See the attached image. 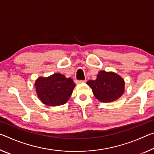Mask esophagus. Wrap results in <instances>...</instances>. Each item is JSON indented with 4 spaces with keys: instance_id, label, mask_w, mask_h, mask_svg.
<instances>
[{
    "instance_id": "1",
    "label": "esophagus",
    "mask_w": 154,
    "mask_h": 154,
    "mask_svg": "<svg viewBox=\"0 0 154 154\" xmlns=\"http://www.w3.org/2000/svg\"><path fill=\"white\" fill-rule=\"evenodd\" d=\"M86 82V80H79V81H77V84H82V83Z\"/></svg>"
}]
</instances>
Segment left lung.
I'll use <instances>...</instances> for the list:
<instances>
[{
    "instance_id": "left-lung-1",
    "label": "left lung",
    "mask_w": 154,
    "mask_h": 154,
    "mask_svg": "<svg viewBox=\"0 0 154 154\" xmlns=\"http://www.w3.org/2000/svg\"><path fill=\"white\" fill-rule=\"evenodd\" d=\"M86 84L91 88L94 97L103 103H110L119 99L125 91V81L114 72L99 71L95 80Z\"/></svg>"
}]
</instances>
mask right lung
<instances>
[{
	"label": "right lung",
	"mask_w": 154,
	"mask_h": 154,
	"mask_svg": "<svg viewBox=\"0 0 154 154\" xmlns=\"http://www.w3.org/2000/svg\"><path fill=\"white\" fill-rule=\"evenodd\" d=\"M34 85L38 99L48 106L65 104L76 86L71 78H66L60 73H54L46 77H38Z\"/></svg>",
	"instance_id": "right-lung-1"
}]
</instances>
